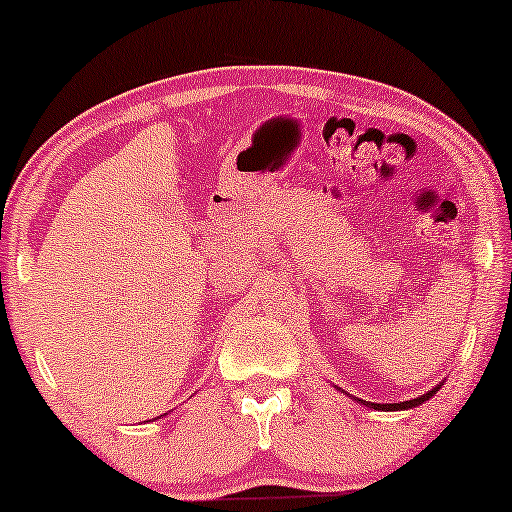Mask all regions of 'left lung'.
Segmentation results:
<instances>
[{"label":"left lung","instance_id":"8db88e82","mask_svg":"<svg viewBox=\"0 0 512 512\" xmlns=\"http://www.w3.org/2000/svg\"><path fill=\"white\" fill-rule=\"evenodd\" d=\"M440 389V384L436 389H431L429 394H424V396H417V398H412V401H403V403H368V401H363V398H354L356 403H363V405H370V408L373 410H408V408H417V405H422L424 401H429V398L436 394V391ZM342 394H345V391H342Z\"/></svg>","mask_w":512,"mask_h":512}]
</instances>
